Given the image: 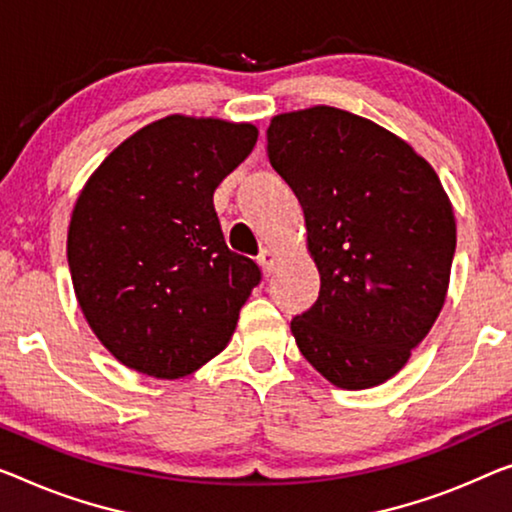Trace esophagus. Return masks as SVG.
Segmentation results:
<instances>
[{"mask_svg": "<svg viewBox=\"0 0 512 512\" xmlns=\"http://www.w3.org/2000/svg\"><path fill=\"white\" fill-rule=\"evenodd\" d=\"M257 262H259V266H262V271L266 273V276H271V273L276 271V264H278V253H276V250H271V248H264L262 253H259Z\"/></svg>", "mask_w": 512, "mask_h": 512, "instance_id": "obj_1", "label": "esophagus"}]
</instances>
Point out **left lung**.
<instances>
[{"instance_id":"8db88e82","label":"left lung","mask_w":512,"mask_h":512,"mask_svg":"<svg viewBox=\"0 0 512 512\" xmlns=\"http://www.w3.org/2000/svg\"><path fill=\"white\" fill-rule=\"evenodd\" d=\"M266 142L322 278L317 303L292 319L296 345L335 386L384 384L444 308L455 255L446 190L398 135L329 105L278 114Z\"/></svg>"}]
</instances>
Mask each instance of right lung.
I'll use <instances>...</instances> for the list:
<instances>
[{
	"label": "right lung",
	"instance_id": "right-lung-1",
	"mask_svg": "<svg viewBox=\"0 0 512 512\" xmlns=\"http://www.w3.org/2000/svg\"><path fill=\"white\" fill-rule=\"evenodd\" d=\"M257 128L172 114L121 142L91 174L68 227V269L105 349L156 379L223 352L262 280L227 248L213 190L253 151Z\"/></svg>",
	"mask_w": 512,
	"mask_h": 512
}]
</instances>
